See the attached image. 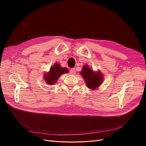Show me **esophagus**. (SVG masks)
<instances>
[{"label":"esophagus","instance_id":"esophagus-1","mask_svg":"<svg viewBox=\"0 0 146 146\" xmlns=\"http://www.w3.org/2000/svg\"><path fill=\"white\" fill-rule=\"evenodd\" d=\"M70 73L71 74H75V73H76L75 69H74V68L71 69V70H70Z\"/></svg>","mask_w":146,"mask_h":146}]
</instances>
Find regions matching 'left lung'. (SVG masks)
Masks as SVG:
<instances>
[{"mask_svg":"<svg viewBox=\"0 0 146 146\" xmlns=\"http://www.w3.org/2000/svg\"><path fill=\"white\" fill-rule=\"evenodd\" d=\"M80 75L85 80L87 88L91 90H96L103 83L104 76L101 71L98 70L94 72L88 64L83 66Z\"/></svg>","mask_w":146,"mask_h":146,"instance_id":"obj_1","label":"left lung"}]
</instances>
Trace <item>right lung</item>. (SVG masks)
<instances>
[{
    "label": "right lung",
    "mask_w": 146,
    "mask_h": 146,
    "mask_svg": "<svg viewBox=\"0 0 146 146\" xmlns=\"http://www.w3.org/2000/svg\"><path fill=\"white\" fill-rule=\"evenodd\" d=\"M68 72V68L62 67L58 63L52 66L50 70L44 74L43 78L45 82L49 85H53L57 82L61 75Z\"/></svg>",
    "instance_id": "add662e5"
}]
</instances>
